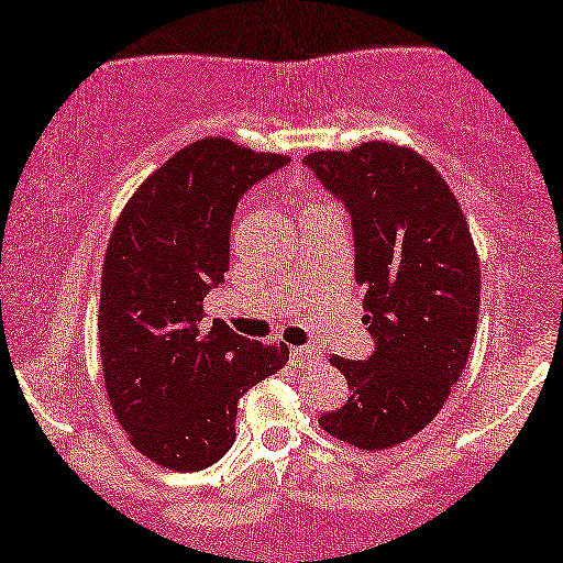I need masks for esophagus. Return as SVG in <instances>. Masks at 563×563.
<instances>
[{"mask_svg":"<svg viewBox=\"0 0 563 563\" xmlns=\"http://www.w3.org/2000/svg\"><path fill=\"white\" fill-rule=\"evenodd\" d=\"M289 356H291V364H294V366H309V364H314L321 354H319L317 346L307 344V346L291 349Z\"/></svg>","mask_w":563,"mask_h":563,"instance_id":"1","label":"esophagus"}]
</instances>
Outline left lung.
Segmentation results:
<instances>
[{
	"instance_id": "left-lung-1",
	"label": "left lung",
	"mask_w": 563,
	"mask_h": 563,
	"mask_svg": "<svg viewBox=\"0 0 563 563\" xmlns=\"http://www.w3.org/2000/svg\"><path fill=\"white\" fill-rule=\"evenodd\" d=\"M303 164L352 217L354 274L374 339L364 362L329 358L349 396L319 423L352 446L389 449L431 423L464 372L482 299L474 239L449 184L407 146L366 142Z\"/></svg>"
}]
</instances>
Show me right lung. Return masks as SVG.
I'll list each match as a JSON object with an SVG mask.
<instances>
[{"label":"right lung","instance_id":"obj_1","mask_svg":"<svg viewBox=\"0 0 563 563\" xmlns=\"http://www.w3.org/2000/svg\"><path fill=\"white\" fill-rule=\"evenodd\" d=\"M289 162L207 136L146 179L109 239L99 352L109 404L140 454L172 472L217 464L236 439V404L287 364L224 321L201 329L205 297L229 272L239 199Z\"/></svg>","mask_w":563,"mask_h":563}]
</instances>
